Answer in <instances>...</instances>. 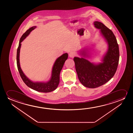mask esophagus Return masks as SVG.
Segmentation results:
<instances>
[{
	"mask_svg": "<svg viewBox=\"0 0 133 133\" xmlns=\"http://www.w3.org/2000/svg\"><path fill=\"white\" fill-rule=\"evenodd\" d=\"M69 57H70V58H73V57H74L76 55V54H75V53L73 52H70L69 53Z\"/></svg>",
	"mask_w": 133,
	"mask_h": 133,
	"instance_id": "esophagus-1",
	"label": "esophagus"
}]
</instances>
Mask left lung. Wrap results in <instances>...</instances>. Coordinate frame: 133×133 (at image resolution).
<instances>
[{"instance_id": "1", "label": "left lung", "mask_w": 133, "mask_h": 133, "mask_svg": "<svg viewBox=\"0 0 133 133\" xmlns=\"http://www.w3.org/2000/svg\"><path fill=\"white\" fill-rule=\"evenodd\" d=\"M94 26L108 44L107 49L101 59V62H90L89 49L84 48L80 50L81 58L75 57V69L80 83L86 87L95 88L103 85L111 79L116 71L119 53L116 38L110 29L101 22L95 21Z\"/></svg>"}]
</instances>
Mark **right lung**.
Here are the masks:
<instances>
[{"label":"right lung","mask_w":133,"mask_h":133,"mask_svg":"<svg viewBox=\"0 0 133 133\" xmlns=\"http://www.w3.org/2000/svg\"><path fill=\"white\" fill-rule=\"evenodd\" d=\"M36 28V26H35L30 28L29 29L26 31L25 33L20 38L17 52V67L22 80L29 87L39 92L49 93L55 90L58 87L59 83L60 72L64 66V62L67 59L68 54L67 53H64L56 59L52 69L51 77L49 81L45 82H34L28 78L22 71L20 67L19 61L20 48L22 41H24V39L30 34L31 31Z\"/></svg>","instance_id":"obj_1"}]
</instances>
